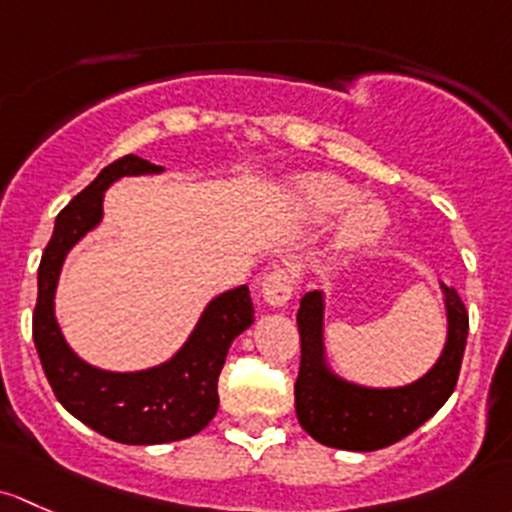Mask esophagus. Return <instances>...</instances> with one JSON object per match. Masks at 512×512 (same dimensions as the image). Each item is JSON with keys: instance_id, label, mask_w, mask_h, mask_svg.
<instances>
[{"instance_id": "1", "label": "esophagus", "mask_w": 512, "mask_h": 512, "mask_svg": "<svg viewBox=\"0 0 512 512\" xmlns=\"http://www.w3.org/2000/svg\"><path fill=\"white\" fill-rule=\"evenodd\" d=\"M295 291V276L288 268H276L268 273L261 283V295L271 308H283L288 300L293 298Z\"/></svg>"}]
</instances>
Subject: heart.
I'll return each instance as SVG.
<instances>
[{"instance_id": "1", "label": "heart", "mask_w": 512, "mask_h": 512, "mask_svg": "<svg viewBox=\"0 0 512 512\" xmlns=\"http://www.w3.org/2000/svg\"><path fill=\"white\" fill-rule=\"evenodd\" d=\"M286 199L293 212L310 221L333 219L360 199V189L328 172H310L291 179ZM352 207V206H351ZM353 208V207H352ZM389 226L387 209L379 202H362L347 212L337 229L335 244L340 249H360L382 239Z\"/></svg>"}]
</instances>
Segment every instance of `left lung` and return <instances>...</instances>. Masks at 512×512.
Instances as JSON below:
<instances>
[{
	"instance_id": "left-lung-1",
	"label": "left lung",
	"mask_w": 512,
	"mask_h": 512,
	"mask_svg": "<svg viewBox=\"0 0 512 512\" xmlns=\"http://www.w3.org/2000/svg\"><path fill=\"white\" fill-rule=\"evenodd\" d=\"M449 335L436 365L404 387L374 389L337 377L325 362L323 291L300 298V372L295 414L315 441L345 451H377L402 441L439 412L456 389L468 337V310L456 288L441 283Z\"/></svg>"
}]
</instances>
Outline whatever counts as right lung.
I'll use <instances>...</instances> for the list:
<instances>
[{"label":"right lung","instance_id":"right-lung-1","mask_svg":"<svg viewBox=\"0 0 512 512\" xmlns=\"http://www.w3.org/2000/svg\"><path fill=\"white\" fill-rule=\"evenodd\" d=\"M165 167L125 155L100 170L56 217L39 263L34 342L56 399L78 421L120 444L150 446L199 434L219 409L217 382L236 335L254 323L249 286L217 295L172 360L140 372H108L83 362L63 340L54 295L66 254L103 219L105 189L120 177L157 175Z\"/></svg>","mask_w":512,"mask_h":512}]
</instances>
